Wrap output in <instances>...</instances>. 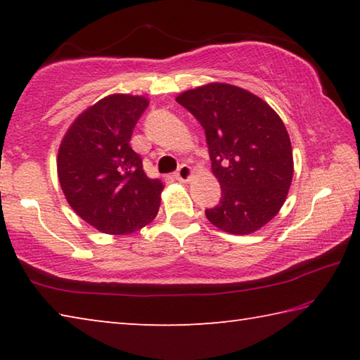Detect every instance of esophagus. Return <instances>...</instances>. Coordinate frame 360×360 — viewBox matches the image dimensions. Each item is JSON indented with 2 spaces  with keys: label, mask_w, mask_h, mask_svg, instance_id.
<instances>
[{
  "label": "esophagus",
  "mask_w": 360,
  "mask_h": 360,
  "mask_svg": "<svg viewBox=\"0 0 360 360\" xmlns=\"http://www.w3.org/2000/svg\"><path fill=\"white\" fill-rule=\"evenodd\" d=\"M193 176V169L188 165H181L178 172L174 173V178L181 182H188Z\"/></svg>",
  "instance_id": "esophagus-1"
}]
</instances>
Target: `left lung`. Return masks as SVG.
Listing matches in <instances>:
<instances>
[{
	"label": "left lung",
	"mask_w": 360,
	"mask_h": 360,
	"mask_svg": "<svg viewBox=\"0 0 360 360\" xmlns=\"http://www.w3.org/2000/svg\"><path fill=\"white\" fill-rule=\"evenodd\" d=\"M205 129L212 174L222 198L208 221L249 235L275 217L294 176L289 133L268 103L236 85L211 82L176 96Z\"/></svg>",
	"instance_id": "left-lung-1"
}]
</instances>
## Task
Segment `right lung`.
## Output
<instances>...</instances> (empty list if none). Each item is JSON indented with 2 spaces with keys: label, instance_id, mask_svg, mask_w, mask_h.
<instances>
[{
  "label": "right lung",
  "instance_id": "obj_1",
  "mask_svg": "<svg viewBox=\"0 0 360 360\" xmlns=\"http://www.w3.org/2000/svg\"><path fill=\"white\" fill-rule=\"evenodd\" d=\"M149 100L108 95L85 109L60 143L57 173L72 211L108 235H127L154 221L163 182L150 179L130 148Z\"/></svg>",
  "mask_w": 360,
  "mask_h": 360
}]
</instances>
